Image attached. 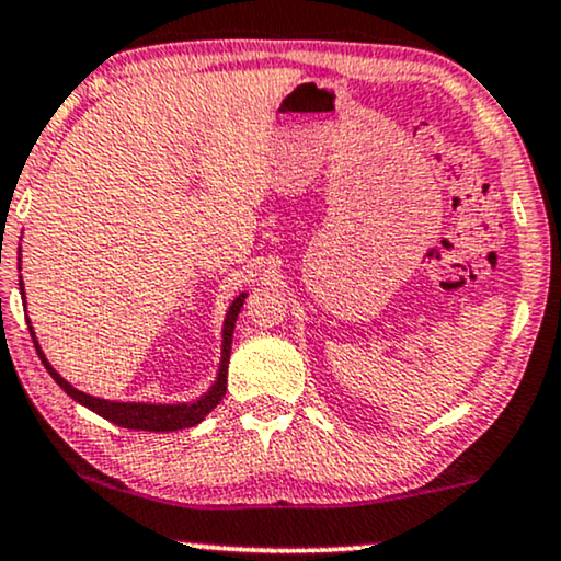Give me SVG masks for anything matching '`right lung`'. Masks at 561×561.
I'll return each instance as SVG.
<instances>
[{
	"mask_svg": "<svg viewBox=\"0 0 561 561\" xmlns=\"http://www.w3.org/2000/svg\"><path fill=\"white\" fill-rule=\"evenodd\" d=\"M20 268V264H18ZM20 295L25 297L23 293V276H20ZM245 293H240L232 305L228 308V316H225V323H222V357H219V370H217V378L211 382V388L204 396H198L196 401H188V403H141V401H108V399H95V396L90 393H82L77 391L72 382H67L61 378L59 373L54 370L51 363L46 359L44 350H41L38 339H35V331L33 325H27L31 329V336H33V344H35V352H38L41 363L48 370V375L59 382V388H64V393L72 396L77 403H82V407H88L90 411H95V414H101L103 420H108L113 424H118V427H126V430H145V432H175V430H186V427H194L204 420V416L209 414L211 409L217 407L219 401H222L225 391H228V365H230V346H232V331H236V321H238V313L240 308H243L245 302ZM31 323V321H27Z\"/></svg>",
	"mask_w": 561,
	"mask_h": 561,
	"instance_id": "1",
	"label": "right lung"
}]
</instances>
